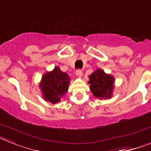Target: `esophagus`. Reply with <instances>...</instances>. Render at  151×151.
Returning a JSON list of instances; mask_svg holds the SVG:
<instances>
[{
    "label": "esophagus",
    "mask_w": 151,
    "mask_h": 151,
    "mask_svg": "<svg viewBox=\"0 0 151 151\" xmlns=\"http://www.w3.org/2000/svg\"><path fill=\"white\" fill-rule=\"evenodd\" d=\"M76 76H77V77L79 78H82V76H83V73H82V71L81 70H78L76 71Z\"/></svg>",
    "instance_id": "esophagus-1"
}]
</instances>
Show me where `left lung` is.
I'll list each match as a JSON object with an SVG mask.
<instances>
[{"label":"left lung","mask_w":151,"mask_h":151,"mask_svg":"<svg viewBox=\"0 0 151 151\" xmlns=\"http://www.w3.org/2000/svg\"><path fill=\"white\" fill-rule=\"evenodd\" d=\"M114 77L98 68L89 76L90 90L95 97L111 99L114 89Z\"/></svg>","instance_id":"1"}]
</instances>
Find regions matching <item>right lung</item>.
I'll return each mask as SVG.
<instances>
[{
	"label": "right lung",
	"mask_w": 151,
	"mask_h": 151,
	"mask_svg": "<svg viewBox=\"0 0 151 151\" xmlns=\"http://www.w3.org/2000/svg\"><path fill=\"white\" fill-rule=\"evenodd\" d=\"M70 82V78L68 73L61 71L58 67L51 71H47L39 83L43 98L53 104L59 103L60 98L68 92Z\"/></svg>",
	"instance_id": "obj_1"
}]
</instances>
